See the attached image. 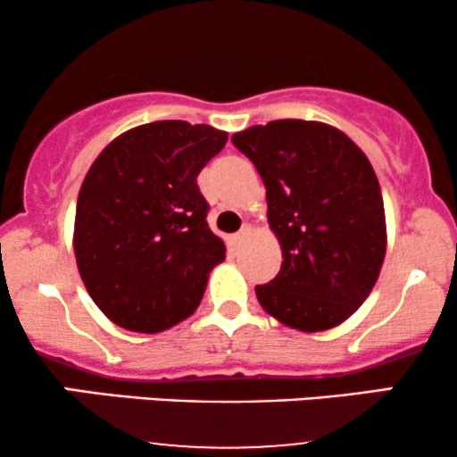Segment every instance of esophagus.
Listing matches in <instances>:
<instances>
[{"label": "esophagus", "instance_id": "1", "mask_svg": "<svg viewBox=\"0 0 457 457\" xmlns=\"http://www.w3.org/2000/svg\"><path fill=\"white\" fill-rule=\"evenodd\" d=\"M246 234H249V228H243V229H240L238 234H234V243H240V240H243Z\"/></svg>", "mask_w": 457, "mask_h": 457}]
</instances>
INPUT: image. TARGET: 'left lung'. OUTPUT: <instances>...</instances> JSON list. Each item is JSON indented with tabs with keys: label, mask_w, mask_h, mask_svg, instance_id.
<instances>
[{
	"label": "left lung",
	"mask_w": 457,
	"mask_h": 457,
	"mask_svg": "<svg viewBox=\"0 0 457 457\" xmlns=\"http://www.w3.org/2000/svg\"><path fill=\"white\" fill-rule=\"evenodd\" d=\"M232 141L262 176L281 245V270L255 286L260 305L303 333L339 327L370 296L386 253L370 159L342 130L312 120H272Z\"/></svg>",
	"instance_id": "8db88e82"
}]
</instances>
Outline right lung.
<instances>
[{"mask_svg":"<svg viewBox=\"0 0 457 457\" xmlns=\"http://www.w3.org/2000/svg\"><path fill=\"white\" fill-rule=\"evenodd\" d=\"M225 144V130L161 120L118 135L87 170L72 246L87 295L113 324L161 333L197 309L225 260L197 176Z\"/></svg>","mask_w":457,"mask_h":457,"instance_id":"1","label":"right lung"}]
</instances>
